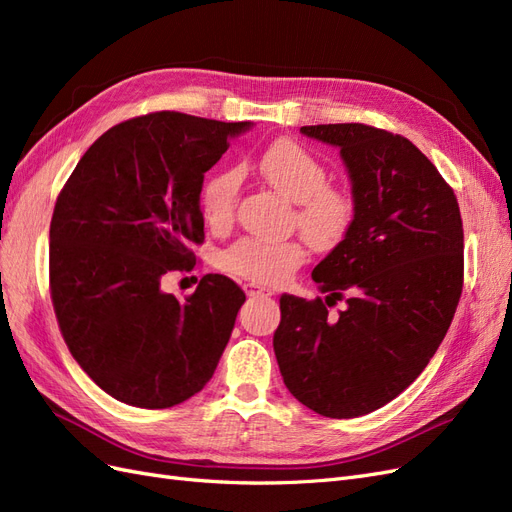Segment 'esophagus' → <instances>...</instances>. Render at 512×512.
Instances as JSON below:
<instances>
[{
    "mask_svg": "<svg viewBox=\"0 0 512 512\" xmlns=\"http://www.w3.org/2000/svg\"><path fill=\"white\" fill-rule=\"evenodd\" d=\"M243 290H245L247 297H271V290L269 288H262V286L254 284V282L252 284H245Z\"/></svg>",
    "mask_w": 512,
    "mask_h": 512,
    "instance_id": "obj_1",
    "label": "esophagus"
}]
</instances>
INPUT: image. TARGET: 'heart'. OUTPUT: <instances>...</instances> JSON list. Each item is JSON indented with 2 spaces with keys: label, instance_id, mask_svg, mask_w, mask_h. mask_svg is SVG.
Wrapping results in <instances>:
<instances>
[{
  "label": "heart",
  "instance_id": "obj_1",
  "mask_svg": "<svg viewBox=\"0 0 512 512\" xmlns=\"http://www.w3.org/2000/svg\"><path fill=\"white\" fill-rule=\"evenodd\" d=\"M260 177L273 190L297 203V224L307 241L316 247H331L348 232L354 218L352 198L327 183V170L301 145L275 141L260 153L256 162ZM239 173L232 168L218 170L205 179L198 207L209 226L230 224L239 196ZM305 247L294 241L241 239L222 256V267L243 280L256 284H277L303 265Z\"/></svg>",
  "mask_w": 512,
  "mask_h": 512
}]
</instances>
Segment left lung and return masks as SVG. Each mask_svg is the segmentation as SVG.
<instances>
[{"mask_svg":"<svg viewBox=\"0 0 512 512\" xmlns=\"http://www.w3.org/2000/svg\"><path fill=\"white\" fill-rule=\"evenodd\" d=\"M339 149L354 218L312 271L327 299H280L273 350L286 389L322 416L389 404L421 376L451 327L463 286L459 205L408 138L363 123L303 126ZM348 293L337 319L331 305Z\"/></svg>","mask_w":512,"mask_h":512,"instance_id":"left-lung-1","label":"left lung"}]
</instances>
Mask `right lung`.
I'll return each instance as SVG.
<instances>
[{
	"label": "right lung",
	"mask_w": 512,
	"mask_h": 512,
	"mask_svg": "<svg viewBox=\"0 0 512 512\" xmlns=\"http://www.w3.org/2000/svg\"><path fill=\"white\" fill-rule=\"evenodd\" d=\"M252 121L183 113L123 121L91 145L51 220V297L72 356L104 393L162 410L211 380L243 290L209 273L183 303L164 275L190 269L203 243L207 170Z\"/></svg>",
	"instance_id": "right-lung-1"
}]
</instances>
